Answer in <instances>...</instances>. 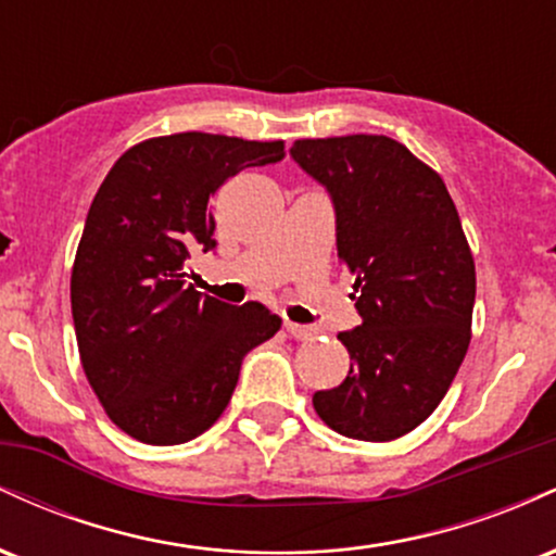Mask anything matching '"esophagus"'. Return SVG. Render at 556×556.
<instances>
[{
	"label": "esophagus",
	"mask_w": 556,
	"mask_h": 556,
	"mask_svg": "<svg viewBox=\"0 0 556 556\" xmlns=\"http://www.w3.org/2000/svg\"><path fill=\"white\" fill-rule=\"evenodd\" d=\"M285 329H287V334L295 337V340H308V337L314 334V329L305 327V324H295V321H285Z\"/></svg>",
	"instance_id": "esophagus-1"
}]
</instances>
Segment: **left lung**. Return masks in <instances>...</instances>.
Wrapping results in <instances>:
<instances>
[{
    "label": "left lung",
    "instance_id": "8db88e82",
    "mask_svg": "<svg viewBox=\"0 0 556 556\" xmlns=\"http://www.w3.org/2000/svg\"><path fill=\"white\" fill-rule=\"evenodd\" d=\"M290 156L329 193L363 318L337 334L350 374L314 407L342 437L392 442L437 410L468 353L476 266L460 216L442 177L387 136L295 140Z\"/></svg>",
    "mask_w": 556,
    "mask_h": 556
}]
</instances>
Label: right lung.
I'll use <instances>...</instances> for the list:
<instances>
[{
	"label": "right lung",
	"mask_w": 556,
	"mask_h": 556,
	"mask_svg": "<svg viewBox=\"0 0 556 556\" xmlns=\"http://www.w3.org/2000/svg\"><path fill=\"white\" fill-rule=\"evenodd\" d=\"M285 156L258 143L177 132L132 146L88 208L70 300L83 371L106 416L146 444H182L225 413L242 358L282 318L190 285V258L216 248L214 190Z\"/></svg>",
	"instance_id": "1"
}]
</instances>
